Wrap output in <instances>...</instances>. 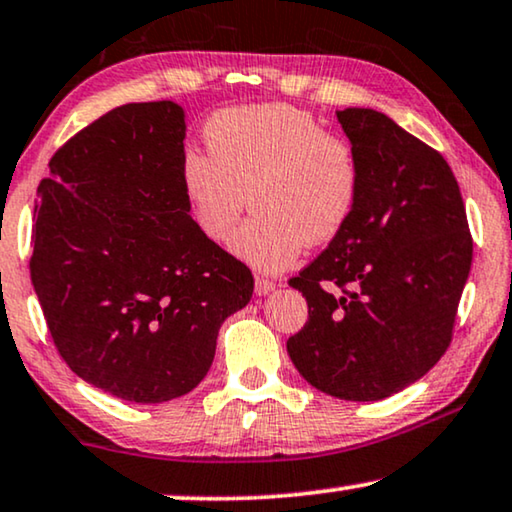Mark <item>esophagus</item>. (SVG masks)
I'll return each instance as SVG.
<instances>
[{"mask_svg": "<svg viewBox=\"0 0 512 512\" xmlns=\"http://www.w3.org/2000/svg\"><path fill=\"white\" fill-rule=\"evenodd\" d=\"M271 290H276V283L271 281V278H264V276L255 278V292H257V295H269Z\"/></svg>", "mask_w": 512, "mask_h": 512, "instance_id": "34e87169", "label": "esophagus"}]
</instances>
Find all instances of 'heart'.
Returning <instances> with one entry per match:
<instances>
[{
	"label": "heart",
	"mask_w": 512,
	"mask_h": 512,
	"mask_svg": "<svg viewBox=\"0 0 512 512\" xmlns=\"http://www.w3.org/2000/svg\"><path fill=\"white\" fill-rule=\"evenodd\" d=\"M208 152L187 147L180 185L196 229L224 245L245 206L257 210L234 238L250 267L283 271L306 245L342 236L363 194L353 142L306 109L283 102L229 107L203 126Z\"/></svg>",
	"instance_id": "b5f03b06"
}]
</instances>
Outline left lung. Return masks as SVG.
Instances as JSON below:
<instances>
[{
  "instance_id": "1",
  "label": "left lung",
  "mask_w": 512,
  "mask_h": 512,
  "mask_svg": "<svg viewBox=\"0 0 512 512\" xmlns=\"http://www.w3.org/2000/svg\"><path fill=\"white\" fill-rule=\"evenodd\" d=\"M337 119L360 154L363 194L342 236L288 281L309 304L288 353L318 391L367 403L414 384L452 344L473 236L438 149L374 109Z\"/></svg>"
}]
</instances>
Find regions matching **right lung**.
I'll return each instance as SVG.
<instances>
[{"instance_id": "add662e5", "label": "right lung", "mask_w": 512, "mask_h": 512, "mask_svg": "<svg viewBox=\"0 0 512 512\" xmlns=\"http://www.w3.org/2000/svg\"><path fill=\"white\" fill-rule=\"evenodd\" d=\"M185 112L128 102L72 135L37 189L30 276L60 358L128 403L199 386L250 269L196 229L180 185Z\"/></svg>"}]
</instances>
